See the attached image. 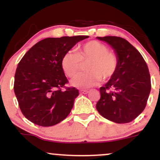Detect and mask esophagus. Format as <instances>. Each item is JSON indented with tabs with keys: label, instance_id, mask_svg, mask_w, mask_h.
<instances>
[{
	"label": "esophagus",
	"instance_id": "esophagus-1",
	"mask_svg": "<svg viewBox=\"0 0 160 160\" xmlns=\"http://www.w3.org/2000/svg\"><path fill=\"white\" fill-rule=\"evenodd\" d=\"M80 92L82 93V94H87L88 92H89V91L88 90H85V89H81V90L80 91Z\"/></svg>",
	"mask_w": 160,
	"mask_h": 160
}]
</instances>
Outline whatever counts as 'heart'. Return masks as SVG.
Instances as JSON below:
<instances>
[{
	"label": "heart",
	"instance_id": "obj_1",
	"mask_svg": "<svg viewBox=\"0 0 160 160\" xmlns=\"http://www.w3.org/2000/svg\"><path fill=\"white\" fill-rule=\"evenodd\" d=\"M78 52L68 51L61 59L63 72L70 78H74L81 65L86 63L84 71L71 81L74 87L85 89L106 82L114 76L119 68V57L110 51L109 47L98 40L86 42L77 48Z\"/></svg>",
	"mask_w": 160,
	"mask_h": 160
}]
</instances>
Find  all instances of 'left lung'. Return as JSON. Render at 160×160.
Masks as SVG:
<instances>
[{
	"label": "left lung",
	"mask_w": 160,
	"mask_h": 160,
	"mask_svg": "<svg viewBox=\"0 0 160 160\" xmlns=\"http://www.w3.org/2000/svg\"><path fill=\"white\" fill-rule=\"evenodd\" d=\"M107 42L119 57L114 76L100 88L96 109L102 117L117 123H127L142 113L149 97L151 82L148 67L141 53L124 38L108 36Z\"/></svg>",
	"instance_id": "obj_1"
}]
</instances>
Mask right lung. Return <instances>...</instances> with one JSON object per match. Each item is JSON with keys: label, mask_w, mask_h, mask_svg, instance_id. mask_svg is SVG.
<instances>
[{"label": "right lung", "mask_w": 160, "mask_h": 160, "mask_svg": "<svg viewBox=\"0 0 160 160\" xmlns=\"http://www.w3.org/2000/svg\"><path fill=\"white\" fill-rule=\"evenodd\" d=\"M87 38H46L33 46L19 62L14 92L22 114L33 123L52 126L68 116L79 91L65 86L68 80L61 59L78 42Z\"/></svg>", "instance_id": "right-lung-1"}]
</instances>
